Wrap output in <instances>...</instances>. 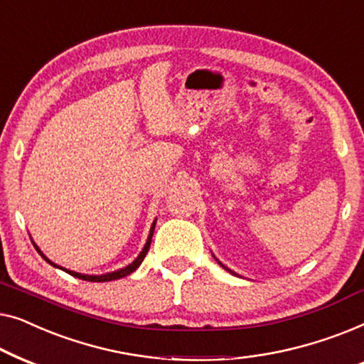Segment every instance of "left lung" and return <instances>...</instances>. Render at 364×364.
<instances>
[{
	"mask_svg": "<svg viewBox=\"0 0 364 364\" xmlns=\"http://www.w3.org/2000/svg\"><path fill=\"white\" fill-rule=\"evenodd\" d=\"M214 259H216V257H214ZM216 260H218V259H216ZM218 264H219V265H221V267H223V269H226V270H228V272H231V274H234V272H232V270H229L228 267H224V265H223L221 262H219V260H218ZM234 275H237V274H234Z\"/></svg>",
	"mask_w": 364,
	"mask_h": 364,
	"instance_id": "8db88e82",
	"label": "left lung"
}]
</instances>
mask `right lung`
<instances>
[{"mask_svg": "<svg viewBox=\"0 0 364 364\" xmlns=\"http://www.w3.org/2000/svg\"><path fill=\"white\" fill-rule=\"evenodd\" d=\"M155 224H156V219L155 221H153V224H151V229H150V234H148V239H146V244H145V247L141 249V252H140V255H138V257L133 260L132 264H129L127 265V267H124V269H120V270H115V272H109V274H102V275H85V274H79V272H74V270H69V269H64V267H59L58 264H54V262H50V260L46 257V255L41 252V249L38 247V245H36L34 242V247H36V250H38V252L43 255V259L46 260V262H49L50 265H54V267H58V269H63L64 272H68V274H70L73 275V277H77V279H82V280H89V282H110V280H117V279H122V277H127V275H130L132 272H135V270L140 267V264L143 262V259H145V255H146V252H148V249H150V244H151V237H153V231H155Z\"/></svg>", "mask_w": 364, "mask_h": 364, "instance_id": "obj_1", "label": "right lung"}]
</instances>
